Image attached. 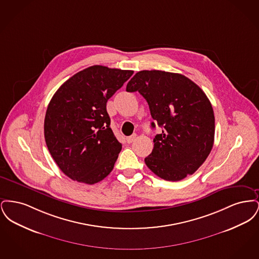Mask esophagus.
<instances>
[{
    "mask_svg": "<svg viewBox=\"0 0 259 259\" xmlns=\"http://www.w3.org/2000/svg\"><path fill=\"white\" fill-rule=\"evenodd\" d=\"M136 138H137V135H136V134H133V135H131L130 137H127L126 141H127V143H128V144H131V143H133V142L135 141Z\"/></svg>",
    "mask_w": 259,
    "mask_h": 259,
    "instance_id": "obj_1",
    "label": "esophagus"
}]
</instances>
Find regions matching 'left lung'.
I'll return each mask as SVG.
<instances>
[{
	"label": "left lung",
	"mask_w": 259,
	"mask_h": 259,
	"mask_svg": "<svg viewBox=\"0 0 259 259\" xmlns=\"http://www.w3.org/2000/svg\"><path fill=\"white\" fill-rule=\"evenodd\" d=\"M126 91L146 99L151 117L163 128L145 158L149 170L172 182L196 172L214 140L213 110L204 91L183 74L157 70L138 72Z\"/></svg>",
	"instance_id": "8db88e82"
}]
</instances>
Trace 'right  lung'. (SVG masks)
Wrapping results in <instances>:
<instances>
[{"instance_id": "1", "label": "right lung", "mask_w": 259, "mask_h": 259, "mask_svg": "<svg viewBox=\"0 0 259 259\" xmlns=\"http://www.w3.org/2000/svg\"><path fill=\"white\" fill-rule=\"evenodd\" d=\"M133 73L91 66L65 81L50 100L45 139L70 179L94 185L112 171L122 145L110 127L107 102Z\"/></svg>"}]
</instances>
